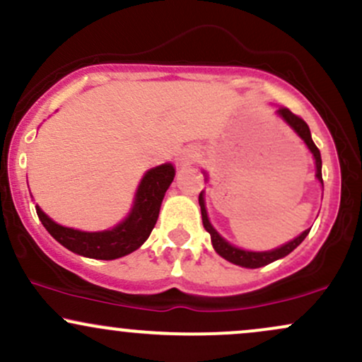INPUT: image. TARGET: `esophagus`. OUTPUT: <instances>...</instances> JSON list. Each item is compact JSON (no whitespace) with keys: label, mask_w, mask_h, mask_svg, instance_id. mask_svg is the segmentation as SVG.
Segmentation results:
<instances>
[{"label":"esophagus","mask_w":362,"mask_h":362,"mask_svg":"<svg viewBox=\"0 0 362 362\" xmlns=\"http://www.w3.org/2000/svg\"><path fill=\"white\" fill-rule=\"evenodd\" d=\"M195 158V153L190 151V149H187V151L184 153V156H182V161H192Z\"/></svg>","instance_id":"1"}]
</instances>
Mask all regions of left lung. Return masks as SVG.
<instances>
[{"mask_svg":"<svg viewBox=\"0 0 362 362\" xmlns=\"http://www.w3.org/2000/svg\"><path fill=\"white\" fill-rule=\"evenodd\" d=\"M277 114L282 115V117L286 119V122L289 124L291 127L294 129V131L300 134V138L305 141L306 146L310 148V151L313 153L315 156V163H317V178L320 182L323 184V178H322V156H320V149L317 148V144L313 143V139H311V132H310V127L308 124L303 120L300 115L293 114L288 107H281L279 110H277ZM199 206H201V213H202V224H204L206 231L211 235V242H213V247L214 250L219 253V255L223 257V259H226L228 262H231V264L235 265H240V267H248V269H257V267H264V265L271 264V262L277 260V259H282V257H286L288 253H291L294 250V248L300 245L303 240L306 238V235L310 233V230L303 231V233L298 236V238H294L293 242L282 245L281 248H276V250H271V252H247V250H240V248L233 247V245H230L228 242H224V240L216 233V230L213 226H211L209 219H207V213H206V207H204V197H202V192L199 194Z\"/></svg>","mask_w":362,"mask_h":362,"instance_id":"8db88e82","label":"left lung"}]
</instances>
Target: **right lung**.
<instances>
[{
  "instance_id": "right-lung-1",
  "label": "right lung",
  "mask_w": 362,
  "mask_h": 362,
  "mask_svg": "<svg viewBox=\"0 0 362 362\" xmlns=\"http://www.w3.org/2000/svg\"><path fill=\"white\" fill-rule=\"evenodd\" d=\"M175 177V168L172 165H160V167L149 170L141 182L136 202L131 214L119 226L98 233H86L73 228H64L47 218L40 207L37 206V216L42 221L45 230L59 242L62 247L71 250L78 255L90 257V259L112 260L127 253L138 250L148 240L149 233L155 228L160 206L163 201L165 192Z\"/></svg>"
}]
</instances>
